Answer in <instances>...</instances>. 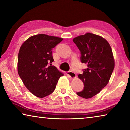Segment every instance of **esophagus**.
Here are the masks:
<instances>
[{"label": "esophagus", "instance_id": "obj_1", "mask_svg": "<svg viewBox=\"0 0 130 130\" xmlns=\"http://www.w3.org/2000/svg\"><path fill=\"white\" fill-rule=\"evenodd\" d=\"M67 75L69 76V77L72 78H75L76 77V74L74 73L73 72H72V71L68 72H67Z\"/></svg>", "mask_w": 130, "mask_h": 130}]
</instances>
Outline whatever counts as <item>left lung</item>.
Returning a JSON list of instances; mask_svg holds the SVG:
<instances>
[{
	"label": "left lung",
	"instance_id": "8db88e82",
	"mask_svg": "<svg viewBox=\"0 0 130 130\" xmlns=\"http://www.w3.org/2000/svg\"><path fill=\"white\" fill-rule=\"evenodd\" d=\"M81 52V62L87 64L78 78L84 83L82 91L77 94L85 99L99 93L108 83L113 71L114 58L112 49L106 39L88 32L73 39Z\"/></svg>",
	"mask_w": 130,
	"mask_h": 130
}]
</instances>
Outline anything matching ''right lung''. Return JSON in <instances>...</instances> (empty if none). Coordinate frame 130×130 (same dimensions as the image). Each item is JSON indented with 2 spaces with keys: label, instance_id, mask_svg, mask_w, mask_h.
<instances>
[{
  "label": "right lung",
  "instance_id": "add662e5",
  "mask_svg": "<svg viewBox=\"0 0 130 130\" xmlns=\"http://www.w3.org/2000/svg\"><path fill=\"white\" fill-rule=\"evenodd\" d=\"M63 38L40 34L28 38L19 49L18 72L26 87L38 98L51 94L63 74L51 63L52 49Z\"/></svg>",
  "mask_w": 130,
  "mask_h": 130
}]
</instances>
